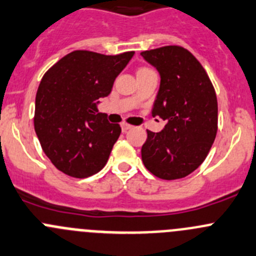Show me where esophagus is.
Returning <instances> with one entry per match:
<instances>
[{"label":"esophagus","instance_id":"obj_1","mask_svg":"<svg viewBox=\"0 0 256 256\" xmlns=\"http://www.w3.org/2000/svg\"><path fill=\"white\" fill-rule=\"evenodd\" d=\"M121 128H122V131H128V130H130V128H132V126H131L130 124L122 122L121 124Z\"/></svg>","mask_w":256,"mask_h":256}]
</instances>
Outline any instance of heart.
Returning <instances> with one entry per match:
<instances>
[{"label":"heart","instance_id":"b5f03b06","mask_svg":"<svg viewBox=\"0 0 256 256\" xmlns=\"http://www.w3.org/2000/svg\"><path fill=\"white\" fill-rule=\"evenodd\" d=\"M140 70H141V68H140Z\"/></svg>","mask_w":256,"mask_h":256}]
</instances>
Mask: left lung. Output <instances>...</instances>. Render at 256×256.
<instances>
[{
	"label": "left lung",
	"instance_id": "obj_1",
	"mask_svg": "<svg viewBox=\"0 0 256 256\" xmlns=\"http://www.w3.org/2000/svg\"><path fill=\"white\" fill-rule=\"evenodd\" d=\"M160 74L152 116L166 121L160 132L148 130L141 148L145 168L164 180L196 170L206 158L218 132V100L206 71L181 46L141 52Z\"/></svg>",
	"mask_w": 256,
	"mask_h": 256
}]
</instances>
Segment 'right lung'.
Returning a JSON list of instances; mask_svg holds the SVG:
<instances>
[{"mask_svg": "<svg viewBox=\"0 0 256 256\" xmlns=\"http://www.w3.org/2000/svg\"><path fill=\"white\" fill-rule=\"evenodd\" d=\"M135 52L108 56L85 50L70 52L44 75L36 94L34 131L42 150L64 174L84 178L106 165L121 134L98 112L101 98Z\"/></svg>", "mask_w": 256, "mask_h": 256, "instance_id": "right-lung-1", "label": "right lung"}]
</instances>
